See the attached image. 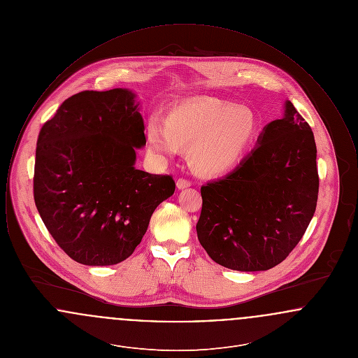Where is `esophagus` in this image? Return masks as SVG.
Here are the masks:
<instances>
[{
	"label": "esophagus",
	"instance_id": "esophagus-1",
	"mask_svg": "<svg viewBox=\"0 0 358 358\" xmlns=\"http://www.w3.org/2000/svg\"><path fill=\"white\" fill-rule=\"evenodd\" d=\"M176 185H177L178 189H185V187H190L192 182H190L189 180H185V178H178L177 182H176Z\"/></svg>",
	"mask_w": 358,
	"mask_h": 358
}]
</instances>
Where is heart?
<instances>
[{
	"label": "heart",
	"instance_id": "heart-1",
	"mask_svg": "<svg viewBox=\"0 0 358 358\" xmlns=\"http://www.w3.org/2000/svg\"><path fill=\"white\" fill-rule=\"evenodd\" d=\"M257 136V120L244 107L220 102H185L173 106L165 120L148 124L150 150L162 157L187 146L193 169L206 176L234 171L251 150Z\"/></svg>",
	"mask_w": 358,
	"mask_h": 358
}]
</instances>
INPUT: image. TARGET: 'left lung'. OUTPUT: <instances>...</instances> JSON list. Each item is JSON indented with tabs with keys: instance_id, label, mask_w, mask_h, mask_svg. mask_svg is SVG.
I'll return each instance as SVG.
<instances>
[{
	"instance_id": "8db88e82",
	"label": "left lung",
	"mask_w": 358,
	"mask_h": 358,
	"mask_svg": "<svg viewBox=\"0 0 358 358\" xmlns=\"http://www.w3.org/2000/svg\"><path fill=\"white\" fill-rule=\"evenodd\" d=\"M318 187L314 134L287 101L285 117L263 129L238 168L201 187L200 244L222 267L270 270L306 232Z\"/></svg>"
}]
</instances>
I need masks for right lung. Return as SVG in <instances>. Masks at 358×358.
<instances>
[{
  "label": "right lung",
  "mask_w": 358,
  "mask_h": 358,
  "mask_svg": "<svg viewBox=\"0 0 358 358\" xmlns=\"http://www.w3.org/2000/svg\"><path fill=\"white\" fill-rule=\"evenodd\" d=\"M134 98L126 88L82 91L38 133L34 204L57 245L85 266L131 255L176 189L171 176L134 166L136 149L146 145Z\"/></svg>",
  "instance_id": "obj_1"
}]
</instances>
